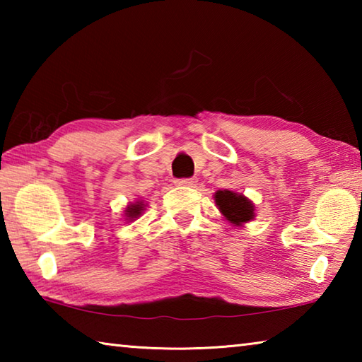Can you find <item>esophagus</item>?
<instances>
[{"label": "esophagus", "instance_id": "34e87169", "mask_svg": "<svg viewBox=\"0 0 362 362\" xmlns=\"http://www.w3.org/2000/svg\"><path fill=\"white\" fill-rule=\"evenodd\" d=\"M174 183L179 187H194L196 179H175Z\"/></svg>", "mask_w": 362, "mask_h": 362}]
</instances>
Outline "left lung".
Returning a JSON list of instances; mask_svg holds the SVG:
<instances>
[{"label": "left lung", "instance_id": "obj_1", "mask_svg": "<svg viewBox=\"0 0 362 362\" xmlns=\"http://www.w3.org/2000/svg\"><path fill=\"white\" fill-rule=\"evenodd\" d=\"M216 203L220 212L230 220L231 223L241 225L254 218V204L243 194H236L230 189L216 193Z\"/></svg>", "mask_w": 362, "mask_h": 362}]
</instances>
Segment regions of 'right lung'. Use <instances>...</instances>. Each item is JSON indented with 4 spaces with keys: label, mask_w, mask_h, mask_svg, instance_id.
Segmentation results:
<instances>
[{
    "label": "right lung",
    "mask_w": 362,
    "mask_h": 362,
    "mask_svg": "<svg viewBox=\"0 0 362 362\" xmlns=\"http://www.w3.org/2000/svg\"><path fill=\"white\" fill-rule=\"evenodd\" d=\"M142 211H144V204L142 203L131 204V206H127V209H126V217L127 218H137L140 214H142Z\"/></svg>",
    "instance_id": "add662e5"
}]
</instances>
